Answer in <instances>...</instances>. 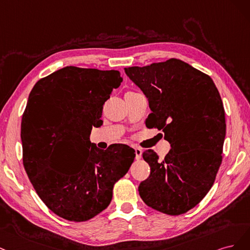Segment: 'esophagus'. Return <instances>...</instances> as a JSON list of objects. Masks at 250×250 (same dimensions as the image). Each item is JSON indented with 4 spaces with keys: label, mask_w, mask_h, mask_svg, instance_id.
I'll return each mask as SVG.
<instances>
[{
    "label": "esophagus",
    "mask_w": 250,
    "mask_h": 250,
    "mask_svg": "<svg viewBox=\"0 0 250 250\" xmlns=\"http://www.w3.org/2000/svg\"><path fill=\"white\" fill-rule=\"evenodd\" d=\"M135 155H136V160H139L141 158V155H142V150L138 147H135Z\"/></svg>",
    "instance_id": "esophagus-1"
}]
</instances>
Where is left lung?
Segmentation results:
<instances>
[{"label":"left lung","mask_w":250,"mask_h":250,"mask_svg":"<svg viewBox=\"0 0 250 250\" xmlns=\"http://www.w3.org/2000/svg\"><path fill=\"white\" fill-rule=\"evenodd\" d=\"M148 100V128L164 132L171 149L160 161L143 151L150 167L139 194L148 207L181 215L198 205L212 188L222 162L225 116L213 80L179 59L125 68Z\"/></svg>","instance_id":"1"}]
</instances>
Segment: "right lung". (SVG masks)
<instances>
[{
	"label": "right lung",
	"instance_id": "obj_1",
	"mask_svg": "<svg viewBox=\"0 0 250 250\" xmlns=\"http://www.w3.org/2000/svg\"><path fill=\"white\" fill-rule=\"evenodd\" d=\"M122 82L118 70L66 66L30 92L21 119L23 167L40 199L64 219L83 222L104 211L134 162L135 150L125 144L104 150L89 139Z\"/></svg>",
	"mask_w": 250,
	"mask_h": 250
}]
</instances>
